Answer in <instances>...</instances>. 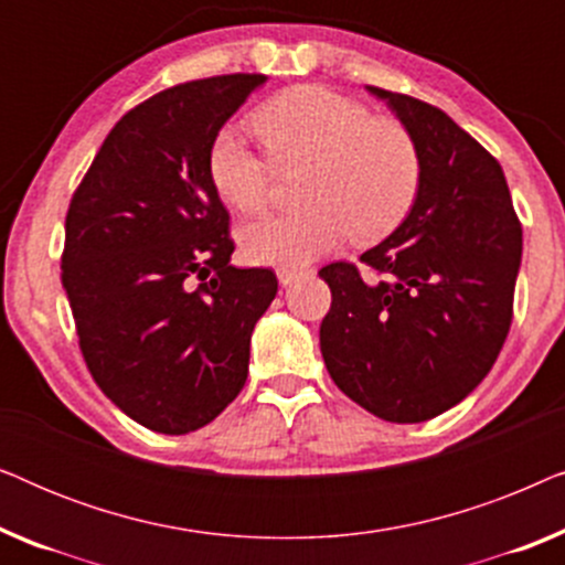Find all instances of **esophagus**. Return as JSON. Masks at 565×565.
<instances>
[{
  "mask_svg": "<svg viewBox=\"0 0 565 565\" xmlns=\"http://www.w3.org/2000/svg\"><path fill=\"white\" fill-rule=\"evenodd\" d=\"M303 275H308L306 269H296V267H280V269H277V280H280L282 288H288V285L300 280Z\"/></svg>",
  "mask_w": 565,
  "mask_h": 565,
  "instance_id": "34e87169",
  "label": "esophagus"
}]
</instances>
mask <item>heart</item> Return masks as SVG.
Masks as SVG:
<instances>
[{
	"instance_id": "1",
	"label": "heart",
	"mask_w": 565,
	"mask_h": 565,
	"mask_svg": "<svg viewBox=\"0 0 565 565\" xmlns=\"http://www.w3.org/2000/svg\"><path fill=\"white\" fill-rule=\"evenodd\" d=\"M254 128L273 162L236 128H223L207 153V174L223 203L242 213L259 211L273 195L275 167L306 169L298 184L303 207L238 228L244 257L257 265L300 267L344 236L377 242L414 203L419 146L396 118L370 115L350 97L303 84L262 105Z\"/></svg>"
}]
</instances>
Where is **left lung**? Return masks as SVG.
<instances>
[{
    "label": "left lung",
    "mask_w": 565,
    "mask_h": 565,
    "mask_svg": "<svg viewBox=\"0 0 565 565\" xmlns=\"http://www.w3.org/2000/svg\"><path fill=\"white\" fill-rule=\"evenodd\" d=\"M412 130L422 180L388 238L319 273L331 288L321 354L331 381L385 422L416 424L489 375L512 327L522 226L499 161L450 115L367 87Z\"/></svg>",
    "instance_id": "1"
}]
</instances>
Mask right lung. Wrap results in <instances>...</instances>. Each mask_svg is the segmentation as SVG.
I'll return each mask as SVG.
<instances>
[{
	"mask_svg": "<svg viewBox=\"0 0 565 565\" xmlns=\"http://www.w3.org/2000/svg\"><path fill=\"white\" fill-rule=\"evenodd\" d=\"M265 74L184 82L122 115L66 213L61 282L107 398L161 435L211 424L246 383L273 269L228 265L207 153Z\"/></svg>",
	"mask_w": 565,
	"mask_h": 565,
	"instance_id": "right-lung-1",
	"label": "right lung"
}]
</instances>
